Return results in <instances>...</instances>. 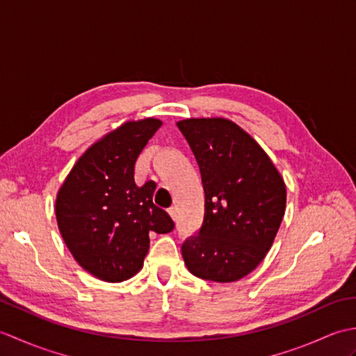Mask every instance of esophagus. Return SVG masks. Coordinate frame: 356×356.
<instances>
[{
	"label": "esophagus",
	"instance_id": "obj_1",
	"mask_svg": "<svg viewBox=\"0 0 356 356\" xmlns=\"http://www.w3.org/2000/svg\"><path fill=\"white\" fill-rule=\"evenodd\" d=\"M168 214L171 216L172 220H177V208H176V207L168 208Z\"/></svg>",
	"mask_w": 356,
	"mask_h": 356
}]
</instances>
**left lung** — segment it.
<instances>
[{
    "label": "left lung",
    "mask_w": 356,
    "mask_h": 356,
    "mask_svg": "<svg viewBox=\"0 0 356 356\" xmlns=\"http://www.w3.org/2000/svg\"><path fill=\"white\" fill-rule=\"evenodd\" d=\"M177 127L205 191L202 228L182 245L185 264L199 278L237 282L274 243L286 209L284 180L259 143L229 119H184Z\"/></svg>",
    "instance_id": "1"
}]
</instances>
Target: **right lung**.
<instances>
[{
    "mask_svg": "<svg viewBox=\"0 0 356 356\" xmlns=\"http://www.w3.org/2000/svg\"><path fill=\"white\" fill-rule=\"evenodd\" d=\"M154 118L131 120L93 143L56 195L59 232L82 268L104 282L138 274L149 249V234H166L174 222L156 207V184L134 182V165L161 128Z\"/></svg>",
    "mask_w": 356,
    "mask_h": 356,
    "instance_id": "1",
    "label": "right lung"
}]
</instances>
